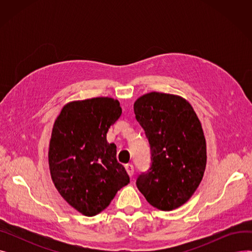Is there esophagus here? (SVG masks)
<instances>
[{
  "label": "esophagus",
  "instance_id": "34e87169",
  "mask_svg": "<svg viewBox=\"0 0 252 252\" xmlns=\"http://www.w3.org/2000/svg\"><path fill=\"white\" fill-rule=\"evenodd\" d=\"M126 173L128 174L129 177H131L134 175V171H135V168H134V165L133 164H126Z\"/></svg>",
  "mask_w": 252,
  "mask_h": 252
}]
</instances>
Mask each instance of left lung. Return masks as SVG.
Listing matches in <instances>:
<instances>
[{
  "label": "left lung",
  "mask_w": 252,
  "mask_h": 252,
  "mask_svg": "<svg viewBox=\"0 0 252 252\" xmlns=\"http://www.w3.org/2000/svg\"><path fill=\"white\" fill-rule=\"evenodd\" d=\"M136 119L151 149V166L136 185L154 207L169 211L186 203L203 178L206 142L188 101L152 92L134 104Z\"/></svg>",
  "instance_id": "1"
}]
</instances>
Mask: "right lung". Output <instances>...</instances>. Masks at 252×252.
<instances>
[{"label": "right lung", "mask_w": 252, "mask_h": 252, "mask_svg": "<svg viewBox=\"0 0 252 252\" xmlns=\"http://www.w3.org/2000/svg\"><path fill=\"white\" fill-rule=\"evenodd\" d=\"M122 115L119 102L108 97L66 104L53 126L49 166L60 195L78 213L94 217L129 183L117 162L115 144L106 135Z\"/></svg>", "instance_id": "right-lung-1"}]
</instances>
